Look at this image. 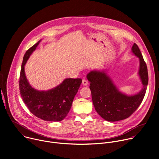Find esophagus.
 Here are the masks:
<instances>
[{
	"instance_id": "obj_1",
	"label": "esophagus",
	"mask_w": 159,
	"mask_h": 159,
	"mask_svg": "<svg viewBox=\"0 0 159 159\" xmlns=\"http://www.w3.org/2000/svg\"><path fill=\"white\" fill-rule=\"evenodd\" d=\"M82 84L83 85H84V86H87L88 84H89V82H88V81L87 80H83V81H82Z\"/></svg>"
}]
</instances>
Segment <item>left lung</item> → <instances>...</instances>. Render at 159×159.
Segmentation results:
<instances>
[{"label":"left lung","mask_w":159,"mask_h":159,"mask_svg":"<svg viewBox=\"0 0 159 159\" xmlns=\"http://www.w3.org/2000/svg\"><path fill=\"white\" fill-rule=\"evenodd\" d=\"M131 52L138 57V75L142 89L134 95H128L120 92L114 84L107 69L93 70L87 74L95 109L105 120L115 122L129 117L139 106L147 90L148 82L147 67L138 45L134 43Z\"/></svg>","instance_id":"1"}]
</instances>
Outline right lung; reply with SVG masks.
I'll return each instance as SVG.
<instances>
[{"mask_svg":"<svg viewBox=\"0 0 159 159\" xmlns=\"http://www.w3.org/2000/svg\"><path fill=\"white\" fill-rule=\"evenodd\" d=\"M40 41L29 48L24 56L20 77L21 96L30 111L36 117L46 121H61L69 112L82 80L66 78L47 91L33 88L26 78L25 66Z\"/></svg>","mask_w":159,"mask_h":159,"instance_id":"obj_1","label":"right lung"}]
</instances>
